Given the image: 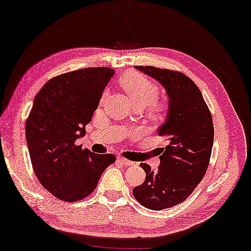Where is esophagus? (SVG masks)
Listing matches in <instances>:
<instances>
[{
  "label": "esophagus",
  "mask_w": 251,
  "mask_h": 251,
  "mask_svg": "<svg viewBox=\"0 0 251 251\" xmlns=\"http://www.w3.org/2000/svg\"><path fill=\"white\" fill-rule=\"evenodd\" d=\"M117 161H118L119 164H122V165H126V166H131V165L134 164L133 161L126 159V158H123V157H118L117 158Z\"/></svg>",
  "instance_id": "obj_1"
}]
</instances>
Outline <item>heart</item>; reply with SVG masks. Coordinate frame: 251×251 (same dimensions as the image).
Masks as SVG:
<instances>
[{"label":"heart","mask_w":251,"mask_h":251,"mask_svg":"<svg viewBox=\"0 0 251 251\" xmlns=\"http://www.w3.org/2000/svg\"><path fill=\"white\" fill-rule=\"evenodd\" d=\"M119 83L133 104H136L137 106L147 107L149 115L157 118L163 114V103L156 100L159 93V87L149 77L138 72L130 71L120 77ZM105 95L106 92L103 94L102 99L105 98Z\"/></svg>","instance_id":"1"}]
</instances>
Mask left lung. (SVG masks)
Instances as JSON below:
<instances>
[{"label":"left lung","instance_id":"obj_1","mask_svg":"<svg viewBox=\"0 0 251 251\" xmlns=\"http://www.w3.org/2000/svg\"><path fill=\"white\" fill-rule=\"evenodd\" d=\"M159 82L167 92L168 113L158 128L166 139L160 148L157 172L142 163L146 179L133 188L137 201L159 211L185 201L205 175L213 146L214 129L209 107L195 83L179 72L153 66H136Z\"/></svg>","mask_w":251,"mask_h":251}]
</instances>
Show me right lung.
Instances as JSON below:
<instances>
[{"label":"right lung","instance_id":"1","mask_svg":"<svg viewBox=\"0 0 251 251\" xmlns=\"http://www.w3.org/2000/svg\"><path fill=\"white\" fill-rule=\"evenodd\" d=\"M113 74L107 67L65 73L48 80L34 98L25 123L32 168L42 186L63 201L90 195L115 161L111 153L96 155L75 145L85 136V126Z\"/></svg>","mask_w":251,"mask_h":251}]
</instances>
